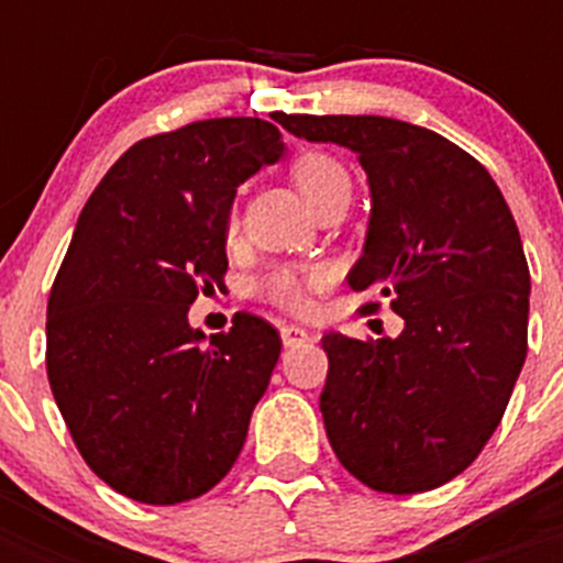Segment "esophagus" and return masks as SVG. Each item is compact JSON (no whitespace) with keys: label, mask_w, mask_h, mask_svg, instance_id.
Returning <instances> with one entry per match:
<instances>
[{"label":"esophagus","mask_w":563,"mask_h":563,"mask_svg":"<svg viewBox=\"0 0 563 563\" xmlns=\"http://www.w3.org/2000/svg\"><path fill=\"white\" fill-rule=\"evenodd\" d=\"M280 339H283V344H286V347H300L303 342H309V333L303 330V327L289 324V327H283V330H280Z\"/></svg>","instance_id":"obj_1"}]
</instances>
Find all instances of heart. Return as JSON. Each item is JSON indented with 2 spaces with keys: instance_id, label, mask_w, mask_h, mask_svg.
I'll return each instance as SVG.
<instances>
[{
  "instance_id": "heart-1",
  "label": "heart",
  "mask_w": 563,
  "mask_h": 563,
  "mask_svg": "<svg viewBox=\"0 0 563 563\" xmlns=\"http://www.w3.org/2000/svg\"><path fill=\"white\" fill-rule=\"evenodd\" d=\"M291 178L298 184L300 195L312 203L333 184L347 180V172L330 154L307 152L291 163ZM230 228H236V216H230ZM330 283H333V272L324 265H277L256 280L254 291L274 307H280L283 312L307 316L316 307L318 291H324Z\"/></svg>"
}]
</instances>
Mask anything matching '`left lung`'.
Here are the masks:
<instances>
[{
  "label": "left lung",
  "instance_id": "8db88e82",
  "mask_svg": "<svg viewBox=\"0 0 563 563\" xmlns=\"http://www.w3.org/2000/svg\"><path fill=\"white\" fill-rule=\"evenodd\" d=\"M277 122L360 157L371 219L347 283L379 289L402 318L397 339H321L330 446L374 490L438 488L488 444L526 362L532 283L515 216L488 169L435 131L385 117Z\"/></svg>",
  "mask_w": 563,
  "mask_h": 563
}]
</instances>
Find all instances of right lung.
<instances>
[{"label": "right lung", "instance_id": "add662e5", "mask_svg": "<svg viewBox=\"0 0 563 563\" xmlns=\"http://www.w3.org/2000/svg\"><path fill=\"white\" fill-rule=\"evenodd\" d=\"M280 157L272 122L203 119L131 145L78 216L48 295V385L84 462L136 503L201 497L242 453L280 333L236 312L207 342L187 316L224 283L236 187Z\"/></svg>", "mask_w": 563, "mask_h": 563}]
</instances>
